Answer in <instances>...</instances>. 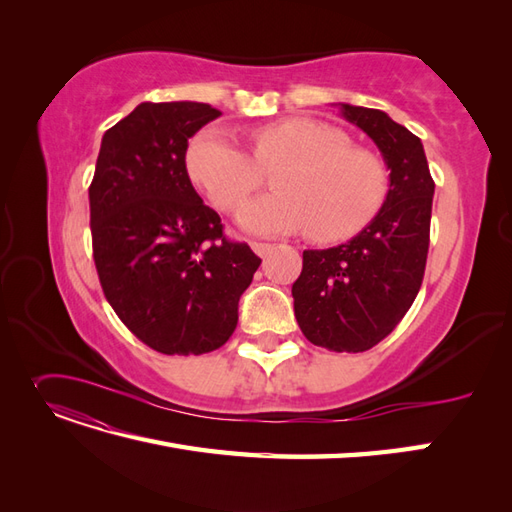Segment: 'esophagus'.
<instances>
[{"label": "esophagus", "instance_id": "obj_1", "mask_svg": "<svg viewBox=\"0 0 512 512\" xmlns=\"http://www.w3.org/2000/svg\"><path fill=\"white\" fill-rule=\"evenodd\" d=\"M252 250H254L260 258H265V256L273 250V245H271V243H258V241H254V243H252Z\"/></svg>", "mask_w": 512, "mask_h": 512}]
</instances>
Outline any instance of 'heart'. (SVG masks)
<instances>
[{"instance_id":"1","label":"heart","mask_w":512,"mask_h":512,"mask_svg":"<svg viewBox=\"0 0 512 512\" xmlns=\"http://www.w3.org/2000/svg\"><path fill=\"white\" fill-rule=\"evenodd\" d=\"M254 158L222 126L200 130L185 149V170L222 211H237L275 170L277 194L247 205L239 222L256 235L309 228L316 241H344L363 230L389 192V173L374 151L350 147L329 123L288 117L252 136Z\"/></svg>"}]
</instances>
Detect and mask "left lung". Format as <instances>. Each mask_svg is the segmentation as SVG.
Instances as JSON below:
<instances>
[{
    "instance_id": "obj_1",
    "label": "left lung",
    "mask_w": 512,
    "mask_h": 512,
    "mask_svg": "<svg viewBox=\"0 0 512 512\" xmlns=\"http://www.w3.org/2000/svg\"><path fill=\"white\" fill-rule=\"evenodd\" d=\"M380 149L389 175L382 209L359 235L329 250H305L292 284L294 316L314 346L365 352L406 316L423 284L433 183L421 138L378 108L339 104Z\"/></svg>"
}]
</instances>
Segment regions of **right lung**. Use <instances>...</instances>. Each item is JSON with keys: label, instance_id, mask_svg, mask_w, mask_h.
Returning <instances> with one entry per match:
<instances>
[{"label": "right lung", "instance_id": "add662e5", "mask_svg": "<svg viewBox=\"0 0 512 512\" xmlns=\"http://www.w3.org/2000/svg\"><path fill=\"white\" fill-rule=\"evenodd\" d=\"M222 113L203 102H143L102 136L89 185L91 241L106 301L162 354L228 342L239 299L260 267L224 237L185 170V149Z\"/></svg>", "mask_w": 512, "mask_h": 512}]
</instances>
